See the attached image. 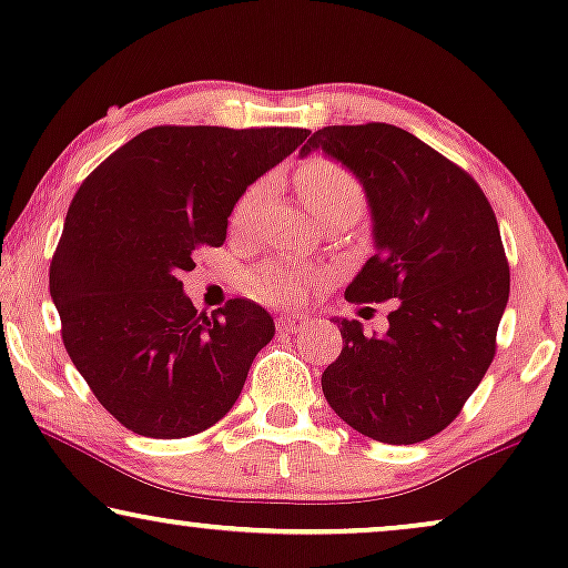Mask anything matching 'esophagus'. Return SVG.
<instances>
[{
	"label": "esophagus",
	"instance_id": "esophagus-1",
	"mask_svg": "<svg viewBox=\"0 0 568 568\" xmlns=\"http://www.w3.org/2000/svg\"><path fill=\"white\" fill-rule=\"evenodd\" d=\"M276 323L282 333H300L310 325V317L307 315H282Z\"/></svg>",
	"mask_w": 568,
	"mask_h": 568
}]
</instances>
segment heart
Instances as JSON below:
<instances>
[{"mask_svg":"<svg viewBox=\"0 0 568 568\" xmlns=\"http://www.w3.org/2000/svg\"><path fill=\"white\" fill-rule=\"evenodd\" d=\"M297 191L305 206L313 212L317 220L336 214H352L356 216L362 209L364 193L356 178L341 168L338 162L331 160H310L297 170ZM266 193V183H255L247 189L232 212V227L247 230L258 214V206ZM253 292L255 297L268 302H294L305 297V292L313 286V274H307L300 263L294 261H266L263 266L253 271Z\"/></svg>","mask_w":568,"mask_h":568,"instance_id":"b5f03b06","label":"heart"}]
</instances>
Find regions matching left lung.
I'll use <instances>...</instances> for the list:
<instances>
[{
    "label": "left lung",
    "instance_id": "8db88e82",
    "mask_svg": "<svg viewBox=\"0 0 568 568\" xmlns=\"http://www.w3.org/2000/svg\"><path fill=\"white\" fill-rule=\"evenodd\" d=\"M313 152L346 168L369 206L375 255L346 300H395L379 336L333 317L344 348L323 395L364 437L416 445L460 414L494 359L509 300L499 224L465 170L390 123L317 129L300 158Z\"/></svg>",
    "mask_w": 568,
    "mask_h": 568
}]
</instances>
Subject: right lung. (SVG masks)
Returning <instances> with one entry per match:
<instances>
[{
  "instance_id": "add662e5",
  "label": "right lung",
  "mask_w": 568,
  "mask_h": 568,
  "mask_svg": "<svg viewBox=\"0 0 568 568\" xmlns=\"http://www.w3.org/2000/svg\"><path fill=\"white\" fill-rule=\"evenodd\" d=\"M307 129L154 126L92 170L51 261V300L74 367L134 434L181 439L235 406L274 317L251 300L199 315L183 271L220 247L227 216Z\"/></svg>"
}]
</instances>
